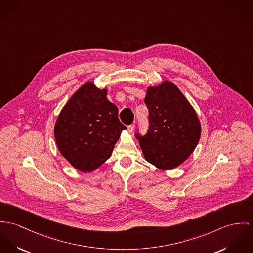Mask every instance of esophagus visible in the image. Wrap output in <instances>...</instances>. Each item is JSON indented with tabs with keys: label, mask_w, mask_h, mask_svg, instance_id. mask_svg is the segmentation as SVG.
<instances>
[{
	"label": "esophagus",
	"mask_w": 253,
	"mask_h": 253,
	"mask_svg": "<svg viewBox=\"0 0 253 253\" xmlns=\"http://www.w3.org/2000/svg\"><path fill=\"white\" fill-rule=\"evenodd\" d=\"M134 129H135V124H131V125L128 126V131H129L130 133H132V132L134 131Z\"/></svg>",
	"instance_id": "1"
}]
</instances>
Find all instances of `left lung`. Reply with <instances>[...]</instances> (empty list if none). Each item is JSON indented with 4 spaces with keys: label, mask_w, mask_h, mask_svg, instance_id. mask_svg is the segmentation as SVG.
<instances>
[{
    "label": "left lung",
    "mask_w": 253,
    "mask_h": 253,
    "mask_svg": "<svg viewBox=\"0 0 253 253\" xmlns=\"http://www.w3.org/2000/svg\"><path fill=\"white\" fill-rule=\"evenodd\" d=\"M148 130L136 133L145 160L161 169H173L193 153L201 128L194 108L177 86L164 82L148 87Z\"/></svg>",
    "instance_id": "obj_1"
}]
</instances>
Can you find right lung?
I'll use <instances>...</instances> for the list:
<instances>
[{"label":"right lung","instance_id":"add662e5","mask_svg":"<svg viewBox=\"0 0 253 253\" xmlns=\"http://www.w3.org/2000/svg\"><path fill=\"white\" fill-rule=\"evenodd\" d=\"M126 129L107 90L84 84L61 110L55 138L62 156L79 170L88 172L107 161L120 133Z\"/></svg>","mask_w":253,"mask_h":253}]
</instances>
